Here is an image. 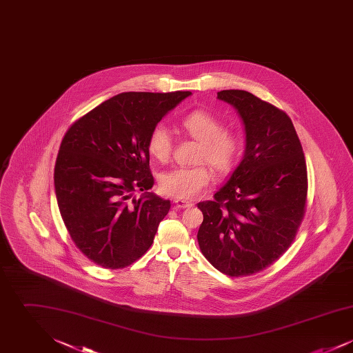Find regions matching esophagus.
I'll list each match as a JSON object with an SVG mask.
<instances>
[{
	"label": "esophagus",
	"mask_w": 353,
	"mask_h": 353,
	"mask_svg": "<svg viewBox=\"0 0 353 353\" xmlns=\"http://www.w3.org/2000/svg\"><path fill=\"white\" fill-rule=\"evenodd\" d=\"M174 205H176V209H188L193 206L192 202L184 201V200H174Z\"/></svg>",
	"instance_id": "34e87169"
}]
</instances>
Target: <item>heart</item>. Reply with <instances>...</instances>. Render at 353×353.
Listing matches in <instances>:
<instances>
[{
  "label": "heart",
  "instance_id": "obj_1",
  "mask_svg": "<svg viewBox=\"0 0 353 353\" xmlns=\"http://www.w3.org/2000/svg\"><path fill=\"white\" fill-rule=\"evenodd\" d=\"M185 134L200 143L196 154L197 163H208L221 174L230 172L241 152V139L223 131L221 120L205 110H196L180 120ZM172 136L164 125H156L148 137V151L157 161H168L172 153ZM212 181V172L205 165L194 168H174L164 173L160 188L164 194L192 200L200 196Z\"/></svg>",
  "mask_w": 353,
  "mask_h": 353
}]
</instances>
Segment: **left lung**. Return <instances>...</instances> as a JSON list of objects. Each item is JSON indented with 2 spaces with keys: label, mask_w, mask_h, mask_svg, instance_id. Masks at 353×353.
<instances>
[{
  "label": "left lung",
  "mask_w": 353,
  "mask_h": 353,
  "mask_svg": "<svg viewBox=\"0 0 353 353\" xmlns=\"http://www.w3.org/2000/svg\"><path fill=\"white\" fill-rule=\"evenodd\" d=\"M233 105L246 134L245 153L214 194L199 203L205 258L230 276L266 269L290 248L307 200V167L291 119L243 90L217 92Z\"/></svg>",
  "instance_id": "1"
}]
</instances>
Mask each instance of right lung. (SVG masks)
Masks as SVG:
<instances>
[{
  "label": "right lung",
  "instance_id": "1",
  "mask_svg": "<svg viewBox=\"0 0 353 353\" xmlns=\"http://www.w3.org/2000/svg\"><path fill=\"white\" fill-rule=\"evenodd\" d=\"M189 95L119 94L77 120L61 143L54 169L61 216L77 248L104 269L137 261L168 214L170 201L150 192L148 137Z\"/></svg>",
  "mask_w": 353,
  "mask_h": 353
}]
</instances>
